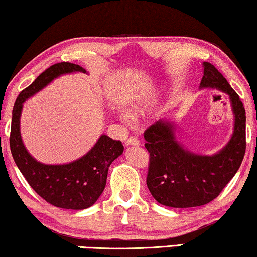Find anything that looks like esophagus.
Returning <instances> with one entry per match:
<instances>
[{"label": "esophagus", "mask_w": 257, "mask_h": 257, "mask_svg": "<svg viewBox=\"0 0 257 257\" xmlns=\"http://www.w3.org/2000/svg\"><path fill=\"white\" fill-rule=\"evenodd\" d=\"M125 145L128 146V147H129V146H139L140 142H139L138 139L134 138V136H131V138H129V139L125 141Z\"/></svg>", "instance_id": "34e87169"}]
</instances>
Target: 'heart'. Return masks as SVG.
<instances>
[{
    "mask_svg": "<svg viewBox=\"0 0 257 257\" xmlns=\"http://www.w3.org/2000/svg\"><path fill=\"white\" fill-rule=\"evenodd\" d=\"M147 106L145 104H135L133 105V113H134L135 116H140L142 115V113L145 112V110ZM119 118H121V121L123 123H125V124H128L129 122H131V118H129L128 115H124V113H122V115H119Z\"/></svg>",
    "mask_w": 257,
    "mask_h": 257,
    "instance_id": "b5f03b06",
    "label": "heart"
}]
</instances>
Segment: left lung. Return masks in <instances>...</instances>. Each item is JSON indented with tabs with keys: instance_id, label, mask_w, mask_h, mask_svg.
Listing matches in <instances>:
<instances>
[{
	"instance_id": "obj_1",
	"label": "left lung",
	"mask_w": 257,
	"mask_h": 257,
	"mask_svg": "<svg viewBox=\"0 0 257 257\" xmlns=\"http://www.w3.org/2000/svg\"><path fill=\"white\" fill-rule=\"evenodd\" d=\"M200 89H216L229 96L233 132L212 155L188 151L177 138V124L164 118L145 132L151 155L147 186L154 199L170 207H194L210 203L232 179L245 153V110L235 90L213 65L203 63Z\"/></svg>"
}]
</instances>
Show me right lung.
Here are the masks:
<instances>
[{
	"instance_id": "1",
	"label": "right lung",
	"mask_w": 257,
	"mask_h": 257,
	"mask_svg": "<svg viewBox=\"0 0 257 257\" xmlns=\"http://www.w3.org/2000/svg\"><path fill=\"white\" fill-rule=\"evenodd\" d=\"M87 71L71 63H58L44 71L33 83L22 90L13 108L11 151L16 166L41 198L52 205L70 210L92 206L104 191L108 170L113 160L122 155L121 141L102 134L86 154L69 164L48 165L38 161L25 147L20 132L24 103L63 74Z\"/></svg>"
}]
</instances>
